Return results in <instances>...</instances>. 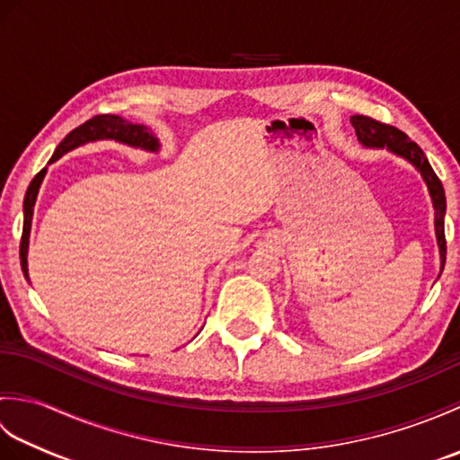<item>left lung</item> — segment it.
Instances as JSON below:
<instances>
[{
	"label": "left lung",
	"mask_w": 460,
	"mask_h": 460,
	"mask_svg": "<svg viewBox=\"0 0 460 460\" xmlns=\"http://www.w3.org/2000/svg\"><path fill=\"white\" fill-rule=\"evenodd\" d=\"M351 126L356 128L358 140L366 146V148H385L392 154H397L399 158H405L409 164H413L417 172L423 175L427 183V190L431 193L433 208H435V235L438 252H441V270L445 267L447 259V241H445V211H447V199L441 180L437 178L431 164L425 158L423 150L419 146L409 140V136L402 130H397L395 126H389L384 122H377L369 116L356 114L349 119Z\"/></svg>",
	"instance_id": "obj_1"
}]
</instances>
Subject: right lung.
Returning <instances> with one entry per match:
<instances>
[{
  "mask_svg": "<svg viewBox=\"0 0 460 460\" xmlns=\"http://www.w3.org/2000/svg\"><path fill=\"white\" fill-rule=\"evenodd\" d=\"M96 140H116L122 144H128L132 148H142L146 152H158L160 150V142L148 126L144 124H132L128 120H124L122 116H114V114H99L93 116L91 120H86L81 124L79 128H75L73 132H68L65 136V140L57 146L55 154L51 155L49 164L57 162L63 154L71 152L79 146L86 142H96ZM47 168L39 172L35 178L31 180L25 193V201H23V235H22V245H19V259H22V270L25 279L29 280V270H27V251H29V233H31V219H33V208H35V199L39 188H41V181L45 178Z\"/></svg>",
  "mask_w": 460,
  "mask_h": 460,
  "instance_id": "right-lung-1",
  "label": "right lung"
}]
</instances>
